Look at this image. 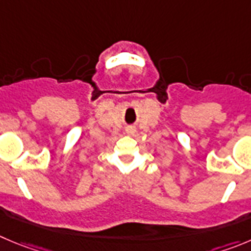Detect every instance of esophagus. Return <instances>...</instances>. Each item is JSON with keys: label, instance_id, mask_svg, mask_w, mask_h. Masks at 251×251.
<instances>
[{"label": "esophagus", "instance_id": "esophagus-1", "mask_svg": "<svg viewBox=\"0 0 251 251\" xmlns=\"http://www.w3.org/2000/svg\"><path fill=\"white\" fill-rule=\"evenodd\" d=\"M135 131H136V128H135V127H127V128H126V132L130 133V135H132Z\"/></svg>", "mask_w": 251, "mask_h": 251}]
</instances>
